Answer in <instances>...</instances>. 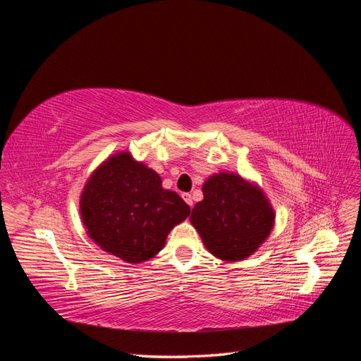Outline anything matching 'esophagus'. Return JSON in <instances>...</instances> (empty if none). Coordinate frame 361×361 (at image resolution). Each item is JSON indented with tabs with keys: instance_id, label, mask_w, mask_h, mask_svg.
Wrapping results in <instances>:
<instances>
[{
	"instance_id": "1",
	"label": "esophagus",
	"mask_w": 361,
	"mask_h": 361,
	"mask_svg": "<svg viewBox=\"0 0 361 361\" xmlns=\"http://www.w3.org/2000/svg\"><path fill=\"white\" fill-rule=\"evenodd\" d=\"M182 199L188 203V206H192V197H191V194L183 192V194H182Z\"/></svg>"
}]
</instances>
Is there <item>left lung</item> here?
I'll use <instances>...</instances> for the list:
<instances>
[{"instance_id":"obj_1","label":"left lung","mask_w":361,"mask_h":361,"mask_svg":"<svg viewBox=\"0 0 361 361\" xmlns=\"http://www.w3.org/2000/svg\"><path fill=\"white\" fill-rule=\"evenodd\" d=\"M203 200L190 216L216 259L239 262L256 253L274 228L276 212L264 190L235 173H216L203 183Z\"/></svg>"}]
</instances>
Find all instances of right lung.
<instances>
[{"label": "right lung", "mask_w": 361, "mask_h": 361, "mask_svg": "<svg viewBox=\"0 0 361 361\" xmlns=\"http://www.w3.org/2000/svg\"><path fill=\"white\" fill-rule=\"evenodd\" d=\"M178 192L128 150L108 157L87 179L80 214L87 235L128 264L155 257L174 226L190 215Z\"/></svg>", "instance_id": "right-lung-1"}]
</instances>
